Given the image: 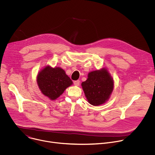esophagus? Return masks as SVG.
I'll return each instance as SVG.
<instances>
[{"instance_id":"1","label":"esophagus","mask_w":155,"mask_h":155,"mask_svg":"<svg viewBox=\"0 0 155 155\" xmlns=\"http://www.w3.org/2000/svg\"><path fill=\"white\" fill-rule=\"evenodd\" d=\"M80 81L79 80H76V81H74V84L75 85V86H79L80 84Z\"/></svg>"}]
</instances>
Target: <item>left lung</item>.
<instances>
[{
  "mask_svg": "<svg viewBox=\"0 0 155 155\" xmlns=\"http://www.w3.org/2000/svg\"><path fill=\"white\" fill-rule=\"evenodd\" d=\"M114 84V80L105 68L90 72L87 80L81 83L88 102L94 106L103 104L109 99Z\"/></svg>",
  "mask_w": 155,
  "mask_h": 155,
  "instance_id": "obj_1",
  "label": "left lung"
}]
</instances>
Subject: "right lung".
<instances>
[{"label": "right lung", "mask_w": 155, "mask_h": 155, "mask_svg": "<svg viewBox=\"0 0 155 155\" xmlns=\"http://www.w3.org/2000/svg\"><path fill=\"white\" fill-rule=\"evenodd\" d=\"M37 81L41 93L51 100L56 99L73 83L62 69L49 65L39 72Z\"/></svg>", "instance_id": "add662e5"}]
</instances>
